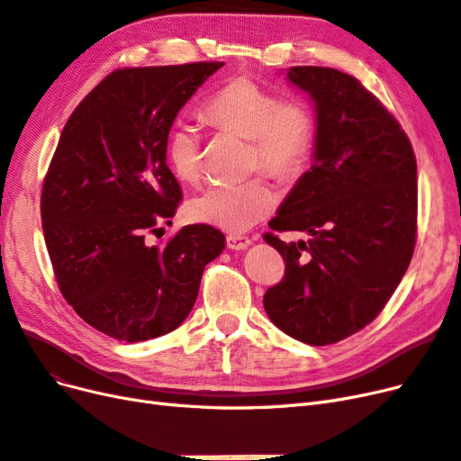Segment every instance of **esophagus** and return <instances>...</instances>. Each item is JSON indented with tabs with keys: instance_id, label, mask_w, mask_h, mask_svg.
<instances>
[{
	"instance_id": "1",
	"label": "esophagus",
	"mask_w": 461,
	"mask_h": 461,
	"mask_svg": "<svg viewBox=\"0 0 461 461\" xmlns=\"http://www.w3.org/2000/svg\"><path fill=\"white\" fill-rule=\"evenodd\" d=\"M226 243H228V249H231V250H245V249H249L250 247V240L249 237H245V235H228V240H226Z\"/></svg>"
}]
</instances>
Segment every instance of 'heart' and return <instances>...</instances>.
<instances>
[{"label":"heart","instance_id":"heart-1","mask_svg":"<svg viewBox=\"0 0 461 461\" xmlns=\"http://www.w3.org/2000/svg\"><path fill=\"white\" fill-rule=\"evenodd\" d=\"M204 116L250 140L252 165L281 180L299 176L314 149L316 124L301 101L281 97L249 78H235L209 99ZM167 158L176 177L195 185L201 180V133L189 122H176L167 136ZM277 197L262 177L212 185L191 199L187 216L231 233L257 226L276 209Z\"/></svg>","mask_w":461,"mask_h":461}]
</instances>
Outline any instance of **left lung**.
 <instances>
[{"label": "left lung", "mask_w": 461, "mask_h": 461, "mask_svg": "<svg viewBox=\"0 0 461 461\" xmlns=\"http://www.w3.org/2000/svg\"><path fill=\"white\" fill-rule=\"evenodd\" d=\"M287 82L316 114L312 165L279 204L270 228L308 241L264 240L285 276L264 294L274 325L306 345L339 343L383 310L415 245L418 165L396 118L350 74L291 67Z\"/></svg>", "instance_id": "1"}]
</instances>
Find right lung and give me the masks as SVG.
I'll return each instance as SVG.
<instances>
[{
    "instance_id": "1",
    "label": "right lung",
    "mask_w": 461,
    "mask_h": 461,
    "mask_svg": "<svg viewBox=\"0 0 461 461\" xmlns=\"http://www.w3.org/2000/svg\"><path fill=\"white\" fill-rule=\"evenodd\" d=\"M224 63L114 70L74 109L41 191V226L59 289L92 328L126 343L174 331L197 301L204 266L226 247L212 226L147 241L182 199L167 165L177 113Z\"/></svg>"
}]
</instances>
